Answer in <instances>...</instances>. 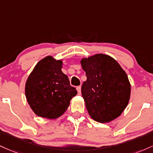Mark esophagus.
I'll return each mask as SVG.
<instances>
[{"instance_id": "34e87169", "label": "esophagus", "mask_w": 153, "mask_h": 153, "mask_svg": "<svg viewBox=\"0 0 153 153\" xmlns=\"http://www.w3.org/2000/svg\"><path fill=\"white\" fill-rule=\"evenodd\" d=\"M76 90L77 92H78L79 95H81V87H80V86H78V87H76Z\"/></svg>"}]
</instances>
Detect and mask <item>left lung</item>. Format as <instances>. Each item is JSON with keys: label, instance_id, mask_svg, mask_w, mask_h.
<instances>
[{"label": "left lung", "instance_id": "8db88e82", "mask_svg": "<svg viewBox=\"0 0 153 153\" xmlns=\"http://www.w3.org/2000/svg\"><path fill=\"white\" fill-rule=\"evenodd\" d=\"M87 80L82 95L90 117L108 123L120 116L128 103L131 85L126 72L117 61L105 54L82 58Z\"/></svg>", "mask_w": 153, "mask_h": 153}]
</instances>
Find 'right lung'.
<instances>
[{
  "label": "right lung",
  "instance_id": "right-lung-1",
  "mask_svg": "<svg viewBox=\"0 0 153 153\" xmlns=\"http://www.w3.org/2000/svg\"><path fill=\"white\" fill-rule=\"evenodd\" d=\"M62 60L47 56L40 60L25 85L27 100L40 117L56 119L64 114L77 91L61 71Z\"/></svg>",
  "mask_w": 153,
  "mask_h": 153
}]
</instances>
